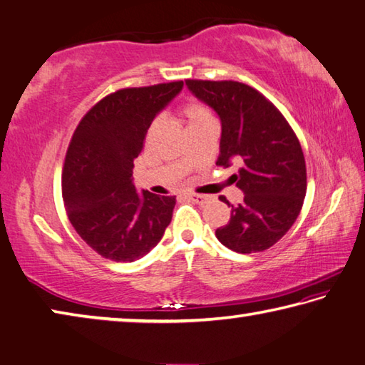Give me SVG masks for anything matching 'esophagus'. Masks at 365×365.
Segmentation results:
<instances>
[{"label": "esophagus", "instance_id": "esophagus-1", "mask_svg": "<svg viewBox=\"0 0 365 365\" xmlns=\"http://www.w3.org/2000/svg\"><path fill=\"white\" fill-rule=\"evenodd\" d=\"M185 198H187V200H190V202L197 203V205H203V203L208 202V197L198 195V194H185Z\"/></svg>", "mask_w": 365, "mask_h": 365}]
</instances>
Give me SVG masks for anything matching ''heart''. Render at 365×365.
<instances>
[{
    "mask_svg": "<svg viewBox=\"0 0 365 365\" xmlns=\"http://www.w3.org/2000/svg\"><path fill=\"white\" fill-rule=\"evenodd\" d=\"M182 114H184V118H185V120H187L189 125H194V123L203 122V120L211 118L208 109L202 106L200 103H194V101L187 103V105L182 108Z\"/></svg>",
    "mask_w": 365,
    "mask_h": 365,
    "instance_id": "b5f03b06",
    "label": "heart"
}]
</instances>
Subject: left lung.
<instances>
[{"instance_id": "left-lung-1", "label": "left lung", "mask_w": 365, "mask_h": 365, "mask_svg": "<svg viewBox=\"0 0 365 365\" xmlns=\"http://www.w3.org/2000/svg\"><path fill=\"white\" fill-rule=\"evenodd\" d=\"M189 92L221 120L216 165H240L230 180L243 192L227 225L216 230L225 247L251 254L268 250L297 219L307 192L305 157L297 136L277 108L235 81H185Z\"/></svg>"}]
</instances>
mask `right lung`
<instances>
[{"label":"right lung","instance_id":"obj_1","mask_svg":"<svg viewBox=\"0 0 365 365\" xmlns=\"http://www.w3.org/2000/svg\"><path fill=\"white\" fill-rule=\"evenodd\" d=\"M184 82L122 88L88 111L68 148L61 190L74 230L100 256L135 262L157 246L171 222L175 197H159L133 184V159L148 128Z\"/></svg>","mask_w":365,"mask_h":365}]
</instances>
